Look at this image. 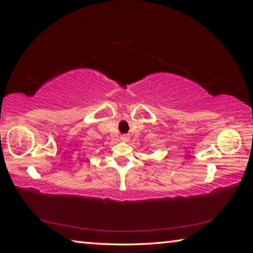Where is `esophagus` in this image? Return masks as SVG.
<instances>
[{
	"instance_id": "obj_1",
	"label": "esophagus",
	"mask_w": 253,
	"mask_h": 253,
	"mask_svg": "<svg viewBox=\"0 0 253 253\" xmlns=\"http://www.w3.org/2000/svg\"><path fill=\"white\" fill-rule=\"evenodd\" d=\"M120 139H121V141L127 142V141L129 140V135H127V134H122V135L120 136Z\"/></svg>"
}]
</instances>
